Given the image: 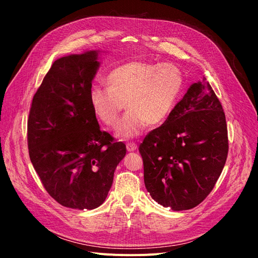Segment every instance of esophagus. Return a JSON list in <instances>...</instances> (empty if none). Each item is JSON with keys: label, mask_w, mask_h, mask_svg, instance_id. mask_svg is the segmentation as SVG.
<instances>
[{"label": "esophagus", "mask_w": 258, "mask_h": 258, "mask_svg": "<svg viewBox=\"0 0 258 258\" xmlns=\"http://www.w3.org/2000/svg\"><path fill=\"white\" fill-rule=\"evenodd\" d=\"M136 149H137V145H136L135 143H127V144H126V150H127L128 152L135 151Z\"/></svg>", "instance_id": "1"}]
</instances>
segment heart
<instances>
[{"instance_id":"1","label":"heart","mask_w":258,"mask_h":258,"mask_svg":"<svg viewBox=\"0 0 258 258\" xmlns=\"http://www.w3.org/2000/svg\"><path fill=\"white\" fill-rule=\"evenodd\" d=\"M183 82V74L172 63L131 61L107 75L108 88L91 89V106L105 125L114 126L125 104L128 110L115 127V136L131 139L148 124L159 126L169 118Z\"/></svg>"}]
</instances>
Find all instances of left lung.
<instances>
[{
	"mask_svg": "<svg viewBox=\"0 0 258 258\" xmlns=\"http://www.w3.org/2000/svg\"><path fill=\"white\" fill-rule=\"evenodd\" d=\"M145 185L154 201L188 210L210 194L225 165V113L209 82L190 85L169 118L139 146Z\"/></svg>",
	"mask_w": 258,
	"mask_h": 258,
	"instance_id": "8db88e82",
	"label": "left lung"
}]
</instances>
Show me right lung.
Masks as SVG:
<instances>
[{"mask_svg": "<svg viewBox=\"0 0 258 258\" xmlns=\"http://www.w3.org/2000/svg\"><path fill=\"white\" fill-rule=\"evenodd\" d=\"M99 51L53 62L33 97L28 147L41 183L60 205L79 210L101 206L126 147L99 128L90 91Z\"/></svg>", "mask_w": 258, "mask_h": 258, "instance_id": "obj_1", "label": "right lung"}]
</instances>
